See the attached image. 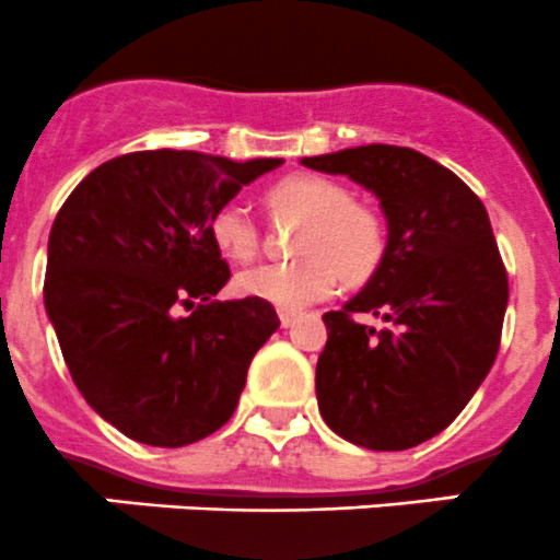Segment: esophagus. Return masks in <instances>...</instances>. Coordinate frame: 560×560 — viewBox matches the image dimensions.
<instances>
[{
  "mask_svg": "<svg viewBox=\"0 0 560 560\" xmlns=\"http://www.w3.org/2000/svg\"><path fill=\"white\" fill-rule=\"evenodd\" d=\"M293 320H296V313H293V310H280V324L285 326V329L293 324Z\"/></svg>",
  "mask_w": 560,
  "mask_h": 560,
  "instance_id": "esophagus-1",
  "label": "esophagus"
}]
</instances>
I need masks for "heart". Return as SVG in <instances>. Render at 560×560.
<instances>
[{
	"instance_id": "heart-1",
	"label": "heart",
	"mask_w": 560,
	"mask_h": 560,
	"mask_svg": "<svg viewBox=\"0 0 560 560\" xmlns=\"http://www.w3.org/2000/svg\"><path fill=\"white\" fill-rule=\"evenodd\" d=\"M278 214L302 218L296 240L299 261L261 264L236 275L242 296L261 299L280 310H302L331 296L348 280H364L378 269L386 250L384 220L373 209L353 203L342 185L315 174H291L264 196ZM214 247L231 261H250L258 250V225L236 203H225L209 220Z\"/></svg>"
}]
</instances>
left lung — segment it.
<instances>
[{
  "instance_id": "left-lung-1",
  "label": "left lung",
  "mask_w": 560,
  "mask_h": 560,
  "mask_svg": "<svg viewBox=\"0 0 560 560\" xmlns=\"http://www.w3.org/2000/svg\"><path fill=\"white\" fill-rule=\"evenodd\" d=\"M302 165L362 185L386 218L378 269L324 313L318 411L364 450H411L450 428L495 362L509 282L487 209L460 176L408 147L370 143ZM359 312L387 326L359 325Z\"/></svg>"
}]
</instances>
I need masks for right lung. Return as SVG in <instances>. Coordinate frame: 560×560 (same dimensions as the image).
<instances>
[{"label": "right lung", "mask_w": 560, "mask_h": 560, "mask_svg": "<svg viewBox=\"0 0 560 560\" xmlns=\"http://www.w3.org/2000/svg\"><path fill=\"white\" fill-rule=\"evenodd\" d=\"M278 165L132 152L97 165L59 209L43 288L48 320L84 400L127 439L174 450L234 413L280 318L253 296L212 302L231 269L209 220ZM182 303L197 310L179 316Z\"/></svg>", "instance_id": "1"}]
</instances>
